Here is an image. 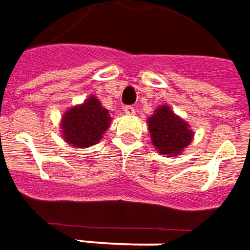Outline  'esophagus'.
<instances>
[{
    "label": "esophagus",
    "mask_w": 250,
    "mask_h": 250,
    "mask_svg": "<svg viewBox=\"0 0 250 250\" xmlns=\"http://www.w3.org/2000/svg\"><path fill=\"white\" fill-rule=\"evenodd\" d=\"M124 110H125V114H128V116H132V114L136 113V109H134L133 106H130V105L125 106V107H124Z\"/></svg>",
    "instance_id": "34e87169"
}]
</instances>
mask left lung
<instances>
[{"mask_svg":"<svg viewBox=\"0 0 250 250\" xmlns=\"http://www.w3.org/2000/svg\"><path fill=\"white\" fill-rule=\"evenodd\" d=\"M152 143L160 153L173 156L191 143L192 132L168 106H160L148 120Z\"/></svg>","mask_w":250,"mask_h":250,"instance_id":"1","label":"left lung"}]
</instances>
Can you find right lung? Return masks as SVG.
I'll return each instance as SVG.
<instances>
[{"mask_svg":"<svg viewBox=\"0 0 250 250\" xmlns=\"http://www.w3.org/2000/svg\"><path fill=\"white\" fill-rule=\"evenodd\" d=\"M109 111L102 107L95 97H90L83 105L67 111L62 121L63 137L78 148L97 144L109 128Z\"/></svg>","mask_w":250,"mask_h":250,"instance_id":"right-lung-1","label":"right lung"}]
</instances>
